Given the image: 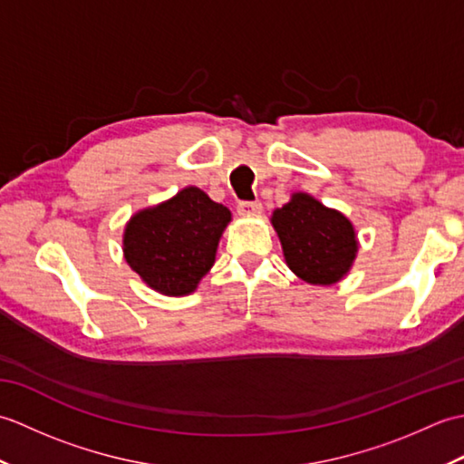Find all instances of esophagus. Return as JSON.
I'll return each instance as SVG.
<instances>
[{"instance_id": "obj_1", "label": "esophagus", "mask_w": 464, "mask_h": 464, "mask_svg": "<svg viewBox=\"0 0 464 464\" xmlns=\"http://www.w3.org/2000/svg\"><path fill=\"white\" fill-rule=\"evenodd\" d=\"M237 211H239V215H245V217L259 215L263 211V205L259 201H239Z\"/></svg>"}]
</instances>
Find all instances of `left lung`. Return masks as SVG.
I'll return each mask as SVG.
<instances>
[{"instance_id":"left-lung-1","label":"left lung","mask_w":464,"mask_h":464,"mask_svg":"<svg viewBox=\"0 0 464 464\" xmlns=\"http://www.w3.org/2000/svg\"><path fill=\"white\" fill-rule=\"evenodd\" d=\"M271 223L289 269L311 285L341 281L357 257L353 223L307 193H293L289 203L273 211Z\"/></svg>"}]
</instances>
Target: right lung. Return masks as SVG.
I'll list each match as a JSON object with an SVG mask.
<instances>
[{"label":"right lung","instance_id":"1","mask_svg":"<svg viewBox=\"0 0 464 464\" xmlns=\"http://www.w3.org/2000/svg\"><path fill=\"white\" fill-rule=\"evenodd\" d=\"M229 221L227 207L199 187H185L169 201L131 217L123 233L125 261L151 289L169 297L189 295L213 267Z\"/></svg>","mask_w":464,"mask_h":464}]
</instances>
